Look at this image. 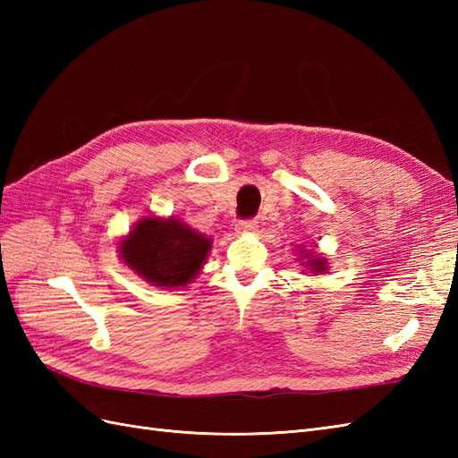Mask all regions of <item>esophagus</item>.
Returning <instances> with one entry per match:
<instances>
[{"instance_id": "esophagus-1", "label": "esophagus", "mask_w": 458, "mask_h": 458, "mask_svg": "<svg viewBox=\"0 0 458 458\" xmlns=\"http://www.w3.org/2000/svg\"><path fill=\"white\" fill-rule=\"evenodd\" d=\"M239 234H250L258 231V221L256 219H246V221H239L237 227H234Z\"/></svg>"}]
</instances>
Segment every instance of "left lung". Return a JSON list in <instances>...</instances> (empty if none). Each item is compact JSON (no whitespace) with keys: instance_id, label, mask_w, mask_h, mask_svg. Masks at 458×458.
I'll return each mask as SVG.
<instances>
[{"instance_id":"8db88e82","label":"left lung","mask_w":458,"mask_h":458,"mask_svg":"<svg viewBox=\"0 0 458 458\" xmlns=\"http://www.w3.org/2000/svg\"><path fill=\"white\" fill-rule=\"evenodd\" d=\"M296 252H298V261L303 267V271L313 273V275L328 273V259L323 254H318L313 250V248H306L301 244L296 248Z\"/></svg>"}]
</instances>
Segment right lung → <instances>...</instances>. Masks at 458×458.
<instances>
[{"label":"right lung","mask_w":458,"mask_h":458,"mask_svg":"<svg viewBox=\"0 0 458 458\" xmlns=\"http://www.w3.org/2000/svg\"><path fill=\"white\" fill-rule=\"evenodd\" d=\"M212 237L175 216H143L118 242V254L137 276L158 288H187L212 250Z\"/></svg>","instance_id":"add662e5"}]
</instances>
